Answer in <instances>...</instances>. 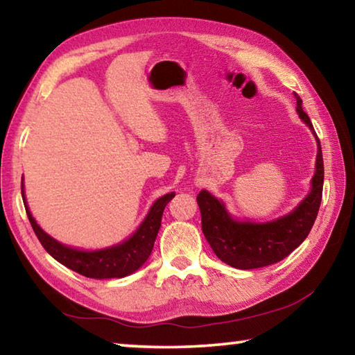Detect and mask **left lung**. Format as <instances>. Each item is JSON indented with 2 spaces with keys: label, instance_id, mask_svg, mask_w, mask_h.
Segmentation results:
<instances>
[{
  "label": "left lung",
  "instance_id": "obj_1",
  "mask_svg": "<svg viewBox=\"0 0 355 355\" xmlns=\"http://www.w3.org/2000/svg\"><path fill=\"white\" fill-rule=\"evenodd\" d=\"M296 111L315 136L318 152L310 191L299 205L280 218L266 222L238 219L228 211L225 203L211 192L202 189L197 196L202 214V232L220 261L236 269H257L279 263L297 249L309 236L321 205L324 163L320 139L310 119L304 112L302 100L294 92Z\"/></svg>",
  "mask_w": 355,
  "mask_h": 355
}]
</instances>
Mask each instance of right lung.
<instances>
[{
    "label": "right lung",
    "instance_id": "add662e5",
    "mask_svg": "<svg viewBox=\"0 0 355 355\" xmlns=\"http://www.w3.org/2000/svg\"><path fill=\"white\" fill-rule=\"evenodd\" d=\"M21 197L35 236L39 238L40 244L44 245L48 254L56 261L64 264L65 268L84 275V277L103 280L127 277V275L136 272L147 261V258L153 250L156 235L159 232L164 208L175 197V192H169V194H164L159 199H156L139 227L127 239L117 244L107 245V248L94 250L71 248V245L62 244L51 235H48L44 228L37 224V220L33 218L31 209L28 207L23 177Z\"/></svg>",
    "mask_w": 355,
    "mask_h": 355
}]
</instances>
